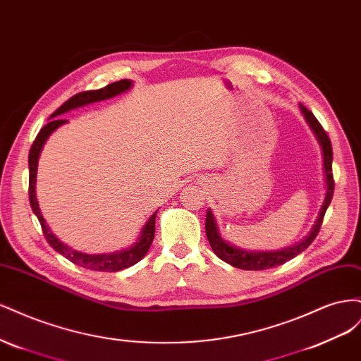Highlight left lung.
Here are the masks:
<instances>
[{
	"label": "left lung",
	"mask_w": 361,
	"mask_h": 361,
	"mask_svg": "<svg viewBox=\"0 0 361 361\" xmlns=\"http://www.w3.org/2000/svg\"><path fill=\"white\" fill-rule=\"evenodd\" d=\"M300 110L305 118V122H307L309 128L312 129L314 138L318 140V143L322 150L324 176H325V197H324V203L319 209L318 218H316V221L312 227V231L309 232V235L304 236L297 244H293V245H290L288 248H283V250H276V251H247L244 248H238V247L232 245L231 243L226 241V239L220 233V228H218L215 215L212 214L211 209H207L206 223H204L207 241H209L212 251L218 257L227 262L228 265H232L235 268L247 269V271L269 269V268L286 264L288 260L302 253V251L314 241V238H316V235H318L319 228H321L326 207H329V204L331 203L333 192H334V182H333V173H331V162H333L331 141H330L329 135H326L324 128L321 126V123L313 116V113H310L307 108L301 104H300Z\"/></svg>",
	"instance_id": "8db88e82"
}]
</instances>
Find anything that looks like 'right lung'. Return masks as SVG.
<instances>
[{
    "mask_svg": "<svg viewBox=\"0 0 361 361\" xmlns=\"http://www.w3.org/2000/svg\"><path fill=\"white\" fill-rule=\"evenodd\" d=\"M130 87H133V81L122 80V81H117V82H113V84H108L106 87H104V89H99V90L81 92L78 94L72 96L69 101H66L59 108L57 111L52 113V116L49 117L51 120L48 122V125H45L40 129V133L37 134L35 143H32V146L30 149V155H28V169H30L28 194H30L31 209L39 218L43 235H45L48 244L54 250H56L57 253H60L61 256H64L66 259H69L71 262H73L75 265L82 267L85 269L116 272V271H120V269H125V268L135 265L137 262H140L141 259L146 256V253L152 245V241H154L155 218H157L158 211L149 218L147 223L143 226V228H141L137 243L133 247H128V248L120 250V251H114V253H104V255H87V253H81V251H76L72 247H69L68 244L61 243L60 239L52 233L49 226L45 221V218H43V215L40 212L39 202H37V197H36V180H37L36 178H37L39 157H40V152L43 149V145L47 143L48 137L57 128H60L61 125L68 122L66 118H63L60 116H63L64 113H68L71 110H75V108H80V106L89 105V104H93V102L110 99V97H114L120 93L128 92Z\"/></svg>",
    "mask_w": 361,
    "mask_h": 361,
    "instance_id": "add662e5",
    "label": "right lung"
}]
</instances>
